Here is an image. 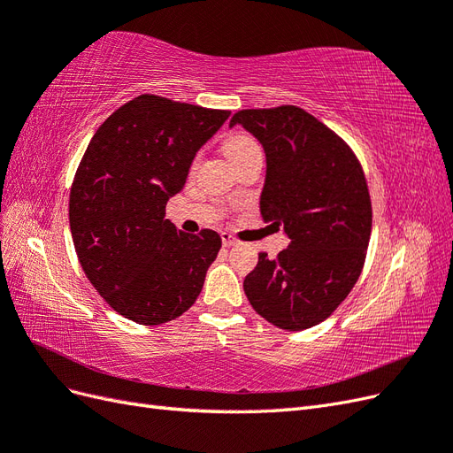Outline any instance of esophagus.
Wrapping results in <instances>:
<instances>
[{
  "label": "esophagus",
  "mask_w": 453,
  "mask_h": 453,
  "mask_svg": "<svg viewBox=\"0 0 453 453\" xmlns=\"http://www.w3.org/2000/svg\"><path fill=\"white\" fill-rule=\"evenodd\" d=\"M221 240H223V245L225 248H232V245L238 243V238L234 234H230V232H223L221 234Z\"/></svg>",
  "instance_id": "obj_1"
}]
</instances>
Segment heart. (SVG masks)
<instances>
[{"label": "heart", "mask_w": 453, "mask_h": 453, "mask_svg": "<svg viewBox=\"0 0 453 453\" xmlns=\"http://www.w3.org/2000/svg\"><path fill=\"white\" fill-rule=\"evenodd\" d=\"M257 147H258L257 142L245 134L230 135V138H226L223 143V150H225V155L230 158V162H236L238 158L248 155L250 150H253Z\"/></svg>", "instance_id": "heart-1"}]
</instances>
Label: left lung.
<instances>
[{"instance_id": "1", "label": "left lung", "mask_w": 453, "mask_h": 453, "mask_svg": "<svg viewBox=\"0 0 453 453\" xmlns=\"http://www.w3.org/2000/svg\"><path fill=\"white\" fill-rule=\"evenodd\" d=\"M242 125L263 143L265 221L281 226L289 248L243 280L253 310L283 331H304L331 315L357 283L372 230L366 177L351 147L296 105L242 109Z\"/></svg>"}]
</instances>
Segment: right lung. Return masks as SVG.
I'll return each instance as SVG.
<instances>
[{
	"mask_svg": "<svg viewBox=\"0 0 453 453\" xmlns=\"http://www.w3.org/2000/svg\"><path fill=\"white\" fill-rule=\"evenodd\" d=\"M230 111L142 94L96 130L70 193V228L88 281L122 318L160 325L198 298L221 236L177 230L166 202Z\"/></svg>",
	"mask_w": 453,
	"mask_h": 453,
	"instance_id": "1",
	"label": "right lung"
}]
</instances>
